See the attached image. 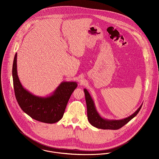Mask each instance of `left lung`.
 Instances as JSON below:
<instances>
[{"label":"left lung","instance_id":"8db88e82","mask_svg":"<svg viewBox=\"0 0 159 159\" xmlns=\"http://www.w3.org/2000/svg\"><path fill=\"white\" fill-rule=\"evenodd\" d=\"M85 93L86 102L87 105V113L88 119L90 124L93 127L101 129H109V130H117L126 124H127L130 120H132L134 117H135L139 111L142 105L138 108L136 111L130 116L120 119V120H110L107 119L103 118L100 114L98 113L94 102L91 97V95L86 89H84Z\"/></svg>","mask_w":159,"mask_h":159}]
</instances>
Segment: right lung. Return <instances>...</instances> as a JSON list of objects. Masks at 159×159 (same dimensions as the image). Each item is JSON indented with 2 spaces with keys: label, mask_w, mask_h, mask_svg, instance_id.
Here are the masks:
<instances>
[{
  "label": "right lung",
  "mask_w": 159,
  "mask_h": 159,
  "mask_svg": "<svg viewBox=\"0 0 159 159\" xmlns=\"http://www.w3.org/2000/svg\"><path fill=\"white\" fill-rule=\"evenodd\" d=\"M17 53L15 54L12 76L16 100L25 113L32 119L48 124L60 120L66 110L68 100L78 84L75 81H63L47 97L35 95L24 88L18 76Z\"/></svg>",
  "instance_id": "right-lung-1"
}]
</instances>
